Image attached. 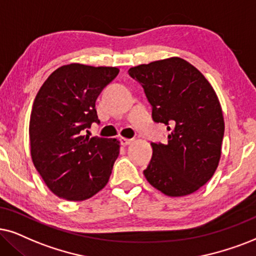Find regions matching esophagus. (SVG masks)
<instances>
[{
    "instance_id": "obj_1",
    "label": "esophagus",
    "mask_w": 256,
    "mask_h": 256,
    "mask_svg": "<svg viewBox=\"0 0 256 256\" xmlns=\"http://www.w3.org/2000/svg\"><path fill=\"white\" fill-rule=\"evenodd\" d=\"M119 140H120V144L122 145H128L130 143H132V139H128V138H120L119 139Z\"/></svg>"
}]
</instances>
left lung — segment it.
<instances>
[{
	"label": "left lung",
	"instance_id": "8db88e82",
	"mask_svg": "<svg viewBox=\"0 0 256 256\" xmlns=\"http://www.w3.org/2000/svg\"><path fill=\"white\" fill-rule=\"evenodd\" d=\"M143 87L154 122L166 125L168 143H151L144 174L168 196H186L204 186L221 157L224 122L214 88L196 67L180 58L128 70Z\"/></svg>",
	"mask_w": 256,
	"mask_h": 256
}]
</instances>
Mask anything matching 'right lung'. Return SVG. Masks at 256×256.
<instances>
[{
  "instance_id": "right-lung-1",
  "label": "right lung",
  "mask_w": 256,
  "mask_h": 256,
  "mask_svg": "<svg viewBox=\"0 0 256 256\" xmlns=\"http://www.w3.org/2000/svg\"><path fill=\"white\" fill-rule=\"evenodd\" d=\"M116 67L61 66L35 96L29 122L32 160L56 196L90 198L104 188L119 154L117 139L85 136L99 124L96 100L118 76Z\"/></svg>"
}]
</instances>
